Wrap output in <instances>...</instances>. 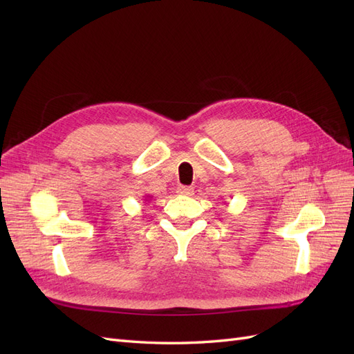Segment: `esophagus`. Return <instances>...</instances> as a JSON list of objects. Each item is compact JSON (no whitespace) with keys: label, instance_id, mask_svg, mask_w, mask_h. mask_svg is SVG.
<instances>
[{"label":"esophagus","instance_id":"obj_1","mask_svg":"<svg viewBox=\"0 0 354 354\" xmlns=\"http://www.w3.org/2000/svg\"><path fill=\"white\" fill-rule=\"evenodd\" d=\"M194 192H195V189L190 187V186H178L177 187V194L185 195V196H192V195H194Z\"/></svg>","mask_w":354,"mask_h":354}]
</instances>
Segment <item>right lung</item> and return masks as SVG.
<instances>
[{"instance_id":"1","label":"right lung","mask_w":354,"mask_h":354,"mask_svg":"<svg viewBox=\"0 0 354 354\" xmlns=\"http://www.w3.org/2000/svg\"><path fill=\"white\" fill-rule=\"evenodd\" d=\"M151 198H152V196H147V195H146V196H145V201L147 202V201H149V199H151Z\"/></svg>"}]
</instances>
